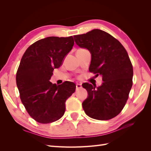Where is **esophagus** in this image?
Masks as SVG:
<instances>
[{"label":"esophagus","instance_id":"obj_1","mask_svg":"<svg viewBox=\"0 0 151 151\" xmlns=\"http://www.w3.org/2000/svg\"><path fill=\"white\" fill-rule=\"evenodd\" d=\"M82 88V85L81 83H77L76 84V89L78 90V89H80Z\"/></svg>","mask_w":151,"mask_h":151}]
</instances>
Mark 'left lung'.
Returning a JSON list of instances; mask_svg holds the SVG:
<instances>
[{"instance_id":"8db88e82","label":"left lung","mask_w":151,"mask_h":151,"mask_svg":"<svg viewBox=\"0 0 151 151\" xmlns=\"http://www.w3.org/2000/svg\"><path fill=\"white\" fill-rule=\"evenodd\" d=\"M73 38L77 45L91 53L89 71L101 75L103 81L98 87L88 83L82 85L88 95L82 103L83 110L93 119L114 118L125 106L132 86L133 68L128 53L118 40L101 29Z\"/></svg>"}]
</instances>
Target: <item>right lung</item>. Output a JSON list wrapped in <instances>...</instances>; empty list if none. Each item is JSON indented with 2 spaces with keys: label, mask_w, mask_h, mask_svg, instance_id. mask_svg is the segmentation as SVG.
<instances>
[{
  "label": "right lung",
  "mask_w": 151,
  "mask_h": 151,
  "mask_svg": "<svg viewBox=\"0 0 151 151\" xmlns=\"http://www.w3.org/2000/svg\"><path fill=\"white\" fill-rule=\"evenodd\" d=\"M73 44L72 36L48 37L30 45L22 57L16 74L20 98L29 115L40 123L61 118L66 99L75 92L72 82L57 85L49 81Z\"/></svg>",
  "instance_id": "obj_1"
}]
</instances>
